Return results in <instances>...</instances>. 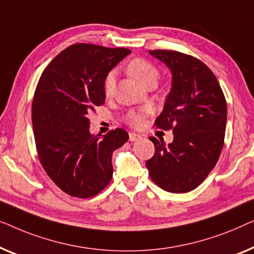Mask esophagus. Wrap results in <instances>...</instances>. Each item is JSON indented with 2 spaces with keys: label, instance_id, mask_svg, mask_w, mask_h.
<instances>
[{
  "label": "esophagus",
  "instance_id": "1",
  "mask_svg": "<svg viewBox=\"0 0 254 254\" xmlns=\"http://www.w3.org/2000/svg\"><path fill=\"white\" fill-rule=\"evenodd\" d=\"M140 138L141 135L138 133H133V132H130V133H128V139H130V141H137Z\"/></svg>",
  "mask_w": 254,
  "mask_h": 254
}]
</instances>
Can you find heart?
<instances>
[{
  "mask_svg": "<svg viewBox=\"0 0 254 254\" xmlns=\"http://www.w3.org/2000/svg\"><path fill=\"white\" fill-rule=\"evenodd\" d=\"M127 71L137 79L139 83L147 86L151 83H156L159 77V70L156 69L154 64L149 61L142 59V57H137V59L131 60L127 65ZM116 78L115 73L109 72L106 76L105 83H103V91H105L106 96H112L115 91ZM148 115L147 109H139V110H131L126 115V121L130 124L131 127H140L144 126L146 116Z\"/></svg>",
  "mask_w": 254,
  "mask_h": 254,
  "instance_id": "b5f03b06",
  "label": "heart"
}]
</instances>
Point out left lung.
Wrapping results in <instances>:
<instances>
[{"label": "left lung", "mask_w": 254, "mask_h": 254, "mask_svg": "<svg viewBox=\"0 0 254 254\" xmlns=\"http://www.w3.org/2000/svg\"><path fill=\"white\" fill-rule=\"evenodd\" d=\"M151 55L166 64L173 85L154 126L173 130L174 140L149 137L155 147L146 161L148 175L164 191L185 193L205 181L219 160L224 144L227 101L213 71L197 57L156 49Z\"/></svg>", "instance_id": "left-lung-1"}]
</instances>
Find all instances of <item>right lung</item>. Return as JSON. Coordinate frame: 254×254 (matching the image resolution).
<instances>
[{"mask_svg":"<svg viewBox=\"0 0 254 254\" xmlns=\"http://www.w3.org/2000/svg\"><path fill=\"white\" fill-rule=\"evenodd\" d=\"M131 51L74 44L42 72L32 102V123L40 163L49 178L71 197L91 198L113 177V152L126 144L123 128L103 139L90 133L88 115L105 103L103 83Z\"/></svg>","mask_w":254,"mask_h":254,"instance_id":"add662e5","label":"right lung"}]
</instances>
